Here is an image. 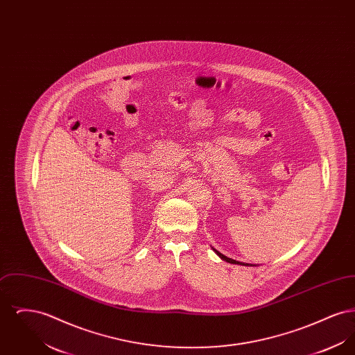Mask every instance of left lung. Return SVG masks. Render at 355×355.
<instances>
[{
  "instance_id": "8db88e82",
  "label": "left lung",
  "mask_w": 355,
  "mask_h": 355,
  "mask_svg": "<svg viewBox=\"0 0 355 355\" xmlns=\"http://www.w3.org/2000/svg\"><path fill=\"white\" fill-rule=\"evenodd\" d=\"M216 253L220 255V258H222L223 261H226V262H229V263H236V265H245V266H249L248 263H242V262H238V261H236V259H232V258H227L226 255H223V254H220V252H217L216 249H213Z\"/></svg>"
}]
</instances>
